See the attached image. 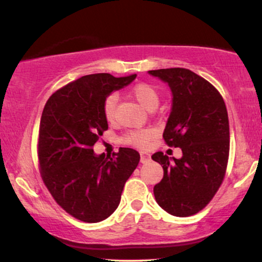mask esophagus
Returning <instances> with one entry per match:
<instances>
[{"instance_id":"34e87169","label":"esophagus","mask_w":262,"mask_h":262,"mask_svg":"<svg viewBox=\"0 0 262 262\" xmlns=\"http://www.w3.org/2000/svg\"><path fill=\"white\" fill-rule=\"evenodd\" d=\"M150 160V154L146 151H140V161L143 162H148Z\"/></svg>"}]
</instances>
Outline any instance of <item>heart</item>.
Returning a JSON list of instances; mask_svg holds the SVG:
<instances>
[{
  "label": "heart",
  "mask_w": 262,
  "mask_h": 262,
  "mask_svg": "<svg viewBox=\"0 0 262 262\" xmlns=\"http://www.w3.org/2000/svg\"><path fill=\"white\" fill-rule=\"evenodd\" d=\"M130 95L134 100H137L145 110L154 111L158 107L159 102H160V95H159L158 90L148 83H138L133 89L130 90ZM117 95L107 96V98L103 102V113L104 117L108 122H112L116 117V108H117ZM154 130L151 129H140V130L129 132L125 135L124 141L132 145L140 146L144 148L150 143V140L154 138Z\"/></svg>",
  "instance_id": "obj_1"
}]
</instances>
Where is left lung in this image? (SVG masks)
Instances as JSON below:
<instances>
[{"label": "left lung", "mask_w": 262, "mask_h": 262, "mask_svg": "<svg viewBox=\"0 0 262 262\" xmlns=\"http://www.w3.org/2000/svg\"><path fill=\"white\" fill-rule=\"evenodd\" d=\"M169 85L172 107L164 137L181 148V159L158 151L151 159L164 177L154 186L156 202L176 217H188L210 202L223 182L229 158V121L223 97L212 83L188 69L150 70Z\"/></svg>", "instance_id": "8db88e82"}]
</instances>
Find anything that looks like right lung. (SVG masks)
<instances>
[{
  "label": "right lung",
  "mask_w": 262,
  "mask_h": 262,
  "mask_svg": "<svg viewBox=\"0 0 262 262\" xmlns=\"http://www.w3.org/2000/svg\"><path fill=\"white\" fill-rule=\"evenodd\" d=\"M135 77L86 75L54 92L45 103L38 139L41 179L56 203L79 221L97 223L110 217L139 164L134 149L121 148L113 158L96 155L92 149L108 129L104 100Z\"/></svg>",
  "instance_id": "obj_1"
}]
</instances>
